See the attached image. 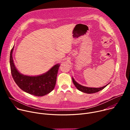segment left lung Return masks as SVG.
Listing matches in <instances>:
<instances>
[{
	"label": "left lung",
	"instance_id": "1",
	"mask_svg": "<svg viewBox=\"0 0 130 130\" xmlns=\"http://www.w3.org/2000/svg\"><path fill=\"white\" fill-rule=\"evenodd\" d=\"M72 80H73V82L74 84V85L75 86V87L77 88V89H78L79 91L85 93H87V94H92V93H96L98 92L101 90H102L103 89L107 86L110 83L108 84H107V85L103 86V87H98V88H95V87H86L82 85L79 84H78L77 82L75 80V79H74L73 77H72Z\"/></svg>",
	"mask_w": 130,
	"mask_h": 130
}]
</instances>
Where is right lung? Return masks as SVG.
Segmentation results:
<instances>
[{"label":"right lung","instance_id":"obj_1","mask_svg":"<svg viewBox=\"0 0 130 130\" xmlns=\"http://www.w3.org/2000/svg\"><path fill=\"white\" fill-rule=\"evenodd\" d=\"M14 46L10 52V66L12 78L20 89L36 96H43L51 92L55 86L60 64L53 66L47 72L37 76H28L20 73L16 69L12 58Z\"/></svg>","mask_w":130,"mask_h":130}]
</instances>
